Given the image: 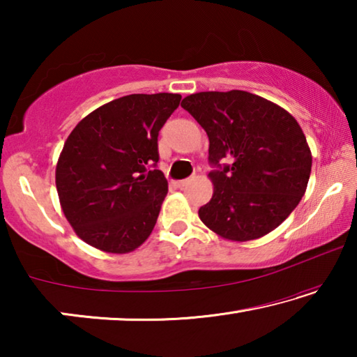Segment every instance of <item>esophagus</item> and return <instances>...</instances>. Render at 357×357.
I'll return each mask as SVG.
<instances>
[{"mask_svg":"<svg viewBox=\"0 0 357 357\" xmlns=\"http://www.w3.org/2000/svg\"><path fill=\"white\" fill-rule=\"evenodd\" d=\"M190 181H192L190 178H187V179H179V181H174V185L179 187V189H183V187H185L187 184H189Z\"/></svg>","mask_w":357,"mask_h":357,"instance_id":"34e87169","label":"esophagus"}]
</instances>
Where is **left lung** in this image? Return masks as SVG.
Here are the masks:
<instances>
[{
	"label": "left lung",
	"mask_w": 357,
	"mask_h": 357,
	"mask_svg": "<svg viewBox=\"0 0 357 357\" xmlns=\"http://www.w3.org/2000/svg\"><path fill=\"white\" fill-rule=\"evenodd\" d=\"M209 138L219 170L202 222L228 241L245 243L275 229L298 206L312 170L305 135L285 108L257 94L204 91L181 102ZM220 160L228 165H220Z\"/></svg>",
	"instance_id": "obj_1"
}]
</instances>
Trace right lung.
Segmentation results:
<instances>
[{
	"instance_id": "obj_1",
	"label": "right lung",
	"mask_w": 357,
	"mask_h": 357,
	"mask_svg": "<svg viewBox=\"0 0 357 357\" xmlns=\"http://www.w3.org/2000/svg\"><path fill=\"white\" fill-rule=\"evenodd\" d=\"M179 94H130L96 108L70 132L56 190L77 236L107 253H129L153 231L168 192L157 170V137Z\"/></svg>"
}]
</instances>
